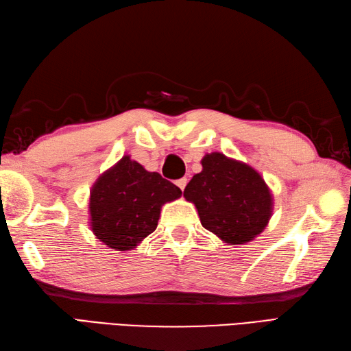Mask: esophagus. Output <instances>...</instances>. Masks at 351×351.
Here are the masks:
<instances>
[{
    "label": "esophagus",
    "mask_w": 351,
    "mask_h": 351,
    "mask_svg": "<svg viewBox=\"0 0 351 351\" xmlns=\"http://www.w3.org/2000/svg\"><path fill=\"white\" fill-rule=\"evenodd\" d=\"M176 184H177L178 187H180L182 192H183V191H184V187H186V184H187V178H186V177H183V178H178V180L176 182Z\"/></svg>",
    "instance_id": "obj_1"
}]
</instances>
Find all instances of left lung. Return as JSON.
<instances>
[{
  "label": "left lung",
  "instance_id": "1",
  "mask_svg": "<svg viewBox=\"0 0 351 351\" xmlns=\"http://www.w3.org/2000/svg\"><path fill=\"white\" fill-rule=\"evenodd\" d=\"M183 192L193 202L201 225L229 245L250 243L267 228L272 195L262 176L223 153H208Z\"/></svg>",
  "mask_w": 351,
  "mask_h": 351
}]
</instances>
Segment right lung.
Returning a JSON list of instances; mask_svg holds the SVG:
<instances>
[{
    "mask_svg": "<svg viewBox=\"0 0 351 351\" xmlns=\"http://www.w3.org/2000/svg\"><path fill=\"white\" fill-rule=\"evenodd\" d=\"M180 196L176 184L126 155L92 186L90 229L110 249L131 250L156 229L162 205Z\"/></svg>",
    "mask_w": 351,
    "mask_h": 351,
    "instance_id": "add662e5",
    "label": "right lung"
}]
</instances>
